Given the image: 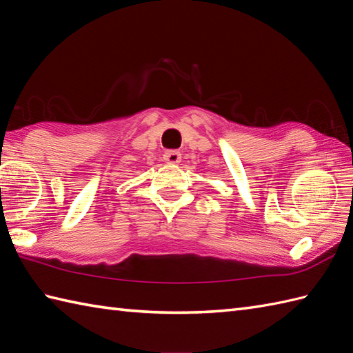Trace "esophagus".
I'll return each mask as SVG.
<instances>
[{
	"instance_id": "obj_1",
	"label": "esophagus",
	"mask_w": 353,
	"mask_h": 353,
	"mask_svg": "<svg viewBox=\"0 0 353 353\" xmlns=\"http://www.w3.org/2000/svg\"><path fill=\"white\" fill-rule=\"evenodd\" d=\"M163 160L168 164H178L181 161V152L179 151H166L163 155Z\"/></svg>"
}]
</instances>
